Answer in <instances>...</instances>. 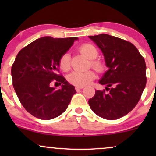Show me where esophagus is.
<instances>
[{
    "label": "esophagus",
    "instance_id": "1",
    "mask_svg": "<svg viewBox=\"0 0 156 156\" xmlns=\"http://www.w3.org/2000/svg\"><path fill=\"white\" fill-rule=\"evenodd\" d=\"M83 88V87H76V90L79 91L80 89H82Z\"/></svg>",
    "mask_w": 156,
    "mask_h": 156
}]
</instances>
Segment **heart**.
Returning a JSON list of instances; mask_svg holds the SVG:
<instances>
[{"label":"heart","mask_w":156,"mask_h":156,"mask_svg":"<svg viewBox=\"0 0 156 156\" xmlns=\"http://www.w3.org/2000/svg\"><path fill=\"white\" fill-rule=\"evenodd\" d=\"M79 51L82 54L87 56L90 59V64L92 68L98 73H103L105 69V65L101 60L96 59L98 55V51L94 45L89 43H85L81 44L79 47ZM59 67L62 70L67 72L70 69L71 67V55L69 52L64 53L60 57ZM95 78V73L92 70H87L85 72L80 71H73L69 74L67 77L68 81L69 83L76 87H84L88 85Z\"/></svg>","instance_id":"1"}]
</instances>
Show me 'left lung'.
Segmentation results:
<instances>
[{"label":"left lung","mask_w":156,"mask_h":156,"mask_svg":"<svg viewBox=\"0 0 156 156\" xmlns=\"http://www.w3.org/2000/svg\"><path fill=\"white\" fill-rule=\"evenodd\" d=\"M104 55L108 70L99 83L105 90L95 91L89 100L97 115L114 120L126 115L140 100L147 83L146 64L139 51L130 42L101 34L89 36Z\"/></svg>","instance_id":"1"}]
</instances>
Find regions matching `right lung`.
<instances>
[{
  "mask_svg": "<svg viewBox=\"0 0 156 156\" xmlns=\"http://www.w3.org/2000/svg\"><path fill=\"white\" fill-rule=\"evenodd\" d=\"M77 37H44L23 48L12 67L13 87L21 104L34 117L48 120L58 117L67 108L76 91L58 74L60 57ZM53 83L62 84L55 90Z\"/></svg>",
  "mask_w": 156,
  "mask_h": 156,
  "instance_id": "right-lung-1",
  "label": "right lung"
}]
</instances>
